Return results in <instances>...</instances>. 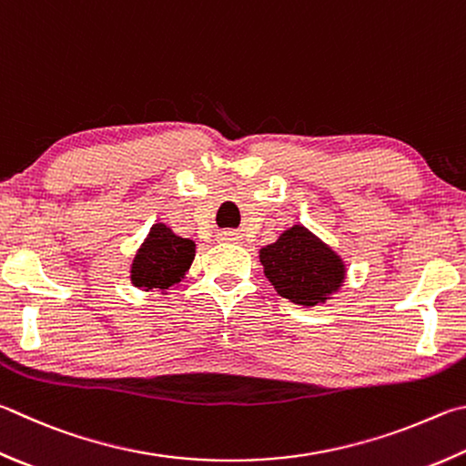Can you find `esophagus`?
Instances as JSON below:
<instances>
[{
    "label": "esophagus",
    "mask_w": 466,
    "mask_h": 466,
    "mask_svg": "<svg viewBox=\"0 0 466 466\" xmlns=\"http://www.w3.org/2000/svg\"><path fill=\"white\" fill-rule=\"evenodd\" d=\"M219 238L226 240V242H234V240H238L240 236L236 232H222V234H219Z\"/></svg>",
    "instance_id": "obj_1"
}]
</instances>
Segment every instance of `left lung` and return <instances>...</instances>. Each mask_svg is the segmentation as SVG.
I'll list each match as a JSON object with an SVG mask.
<instances>
[{
	"label": "left lung",
	"mask_w": 466,
	"mask_h": 466,
	"mask_svg": "<svg viewBox=\"0 0 466 466\" xmlns=\"http://www.w3.org/2000/svg\"><path fill=\"white\" fill-rule=\"evenodd\" d=\"M265 275L281 298L314 308L344 283V262L308 228L295 224L260 248Z\"/></svg>",
	"instance_id": "left-lung-1"
}]
</instances>
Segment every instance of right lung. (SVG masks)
Segmentation results:
<instances>
[{"label": "right lung", "instance_id": "add662e5", "mask_svg": "<svg viewBox=\"0 0 466 466\" xmlns=\"http://www.w3.org/2000/svg\"><path fill=\"white\" fill-rule=\"evenodd\" d=\"M196 258V242L177 236L165 224L150 228L132 260L130 281L145 291H167L179 283Z\"/></svg>", "mask_w": 466, "mask_h": 466}]
</instances>
